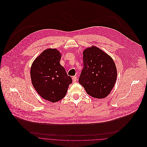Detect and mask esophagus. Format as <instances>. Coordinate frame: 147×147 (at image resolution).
Wrapping results in <instances>:
<instances>
[{"mask_svg":"<svg viewBox=\"0 0 147 147\" xmlns=\"http://www.w3.org/2000/svg\"><path fill=\"white\" fill-rule=\"evenodd\" d=\"M72 79V82H73L74 83L76 82V80H77V78H76V76H73Z\"/></svg>","mask_w":147,"mask_h":147,"instance_id":"esophagus-1","label":"esophagus"}]
</instances>
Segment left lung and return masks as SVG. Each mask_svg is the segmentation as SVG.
Instances as JSON below:
<instances>
[{"label": "left lung", "instance_id": "1", "mask_svg": "<svg viewBox=\"0 0 147 147\" xmlns=\"http://www.w3.org/2000/svg\"><path fill=\"white\" fill-rule=\"evenodd\" d=\"M83 68L79 83L87 93L94 98L108 96L116 83L117 69L111 57L93 46L83 51Z\"/></svg>", "mask_w": 147, "mask_h": 147}]
</instances>
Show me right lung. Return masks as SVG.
I'll list each match as a JSON object with an SVG mask.
<instances>
[{"label":"right lung","instance_id":"right-lung-1","mask_svg":"<svg viewBox=\"0 0 147 147\" xmlns=\"http://www.w3.org/2000/svg\"><path fill=\"white\" fill-rule=\"evenodd\" d=\"M60 52L56 49L44 50L34 61L31 68L32 84L43 99L56 102L66 95L72 83L65 68L61 65Z\"/></svg>","mask_w":147,"mask_h":147}]
</instances>
